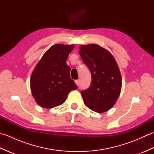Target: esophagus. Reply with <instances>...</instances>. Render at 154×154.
<instances>
[{
	"label": "esophagus",
	"mask_w": 154,
	"mask_h": 154,
	"mask_svg": "<svg viewBox=\"0 0 154 154\" xmlns=\"http://www.w3.org/2000/svg\"><path fill=\"white\" fill-rule=\"evenodd\" d=\"M75 83H76L77 85H79V80H75Z\"/></svg>",
	"instance_id": "obj_1"
}]
</instances>
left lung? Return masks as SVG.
<instances>
[{
    "label": "left lung",
    "mask_w": 154,
    "mask_h": 154,
    "mask_svg": "<svg viewBox=\"0 0 154 154\" xmlns=\"http://www.w3.org/2000/svg\"><path fill=\"white\" fill-rule=\"evenodd\" d=\"M79 53L91 74L90 87L81 91L84 103L94 112H106L115 104L122 87L116 62L109 51L97 44L82 45Z\"/></svg>",
    "instance_id": "left-lung-1"
}]
</instances>
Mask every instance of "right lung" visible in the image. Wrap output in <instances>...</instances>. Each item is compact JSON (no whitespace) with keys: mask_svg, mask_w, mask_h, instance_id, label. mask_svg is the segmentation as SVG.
<instances>
[{"mask_svg":"<svg viewBox=\"0 0 154 154\" xmlns=\"http://www.w3.org/2000/svg\"><path fill=\"white\" fill-rule=\"evenodd\" d=\"M73 45L55 44L45 52L32 72L30 88L32 95L42 107L51 109L63 104L69 93L77 86L70 77L66 63Z\"/></svg>","mask_w":154,"mask_h":154,"instance_id":"1","label":"right lung"}]
</instances>
